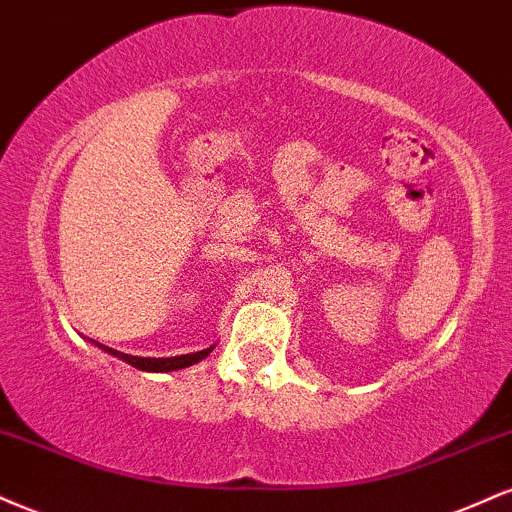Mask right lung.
<instances>
[{
	"mask_svg": "<svg viewBox=\"0 0 512 512\" xmlns=\"http://www.w3.org/2000/svg\"><path fill=\"white\" fill-rule=\"evenodd\" d=\"M95 345L100 347V350H105V352H110V354H114V357H119V359H124L126 364H131V366H136V369H141V371H153V374H165V371H177V369H186V366H191V364H198L201 362V359H206L210 352H213V347H208V350H201V352H191V354H179V357H134V354H124V352H117V350H112V347H105V345H100V342H95Z\"/></svg>",
	"mask_w": 512,
	"mask_h": 512,
	"instance_id": "1",
	"label": "right lung"
}]
</instances>
